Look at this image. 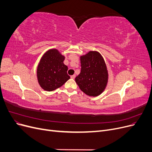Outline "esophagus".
Listing matches in <instances>:
<instances>
[{"label": "esophagus", "mask_w": 152, "mask_h": 152, "mask_svg": "<svg viewBox=\"0 0 152 152\" xmlns=\"http://www.w3.org/2000/svg\"><path fill=\"white\" fill-rule=\"evenodd\" d=\"M75 76H76V75L74 74V75H72V76H71V78H72V79H74L75 78Z\"/></svg>", "instance_id": "1"}]
</instances>
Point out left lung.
<instances>
[{
  "instance_id": "8db88e82",
  "label": "left lung",
  "mask_w": 152,
  "mask_h": 152,
  "mask_svg": "<svg viewBox=\"0 0 152 152\" xmlns=\"http://www.w3.org/2000/svg\"><path fill=\"white\" fill-rule=\"evenodd\" d=\"M81 71L75 77L80 90L89 96H98L107 87L108 72L103 57L96 50L80 56Z\"/></svg>"
}]
</instances>
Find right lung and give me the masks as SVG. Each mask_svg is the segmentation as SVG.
<instances>
[{"mask_svg": "<svg viewBox=\"0 0 152 152\" xmlns=\"http://www.w3.org/2000/svg\"><path fill=\"white\" fill-rule=\"evenodd\" d=\"M65 56L56 49H50L40 58L37 68L40 86L46 91H53L61 87L70 79L68 66L64 64Z\"/></svg>", "mask_w": 152, "mask_h": 152, "instance_id": "add662e5", "label": "right lung"}]
</instances>
